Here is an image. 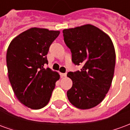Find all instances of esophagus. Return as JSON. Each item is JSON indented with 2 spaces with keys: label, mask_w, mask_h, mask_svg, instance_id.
Instances as JSON below:
<instances>
[{
  "label": "esophagus",
  "mask_w": 130,
  "mask_h": 130,
  "mask_svg": "<svg viewBox=\"0 0 130 130\" xmlns=\"http://www.w3.org/2000/svg\"><path fill=\"white\" fill-rule=\"evenodd\" d=\"M67 75V73H60V76L63 77V76H66Z\"/></svg>",
  "instance_id": "34e87169"
}]
</instances>
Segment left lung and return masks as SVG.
I'll use <instances>...</instances> for the list:
<instances>
[{
    "label": "left lung",
    "instance_id": "8db88e82",
    "mask_svg": "<svg viewBox=\"0 0 130 130\" xmlns=\"http://www.w3.org/2000/svg\"><path fill=\"white\" fill-rule=\"evenodd\" d=\"M62 32L73 63L83 65L81 70L68 73L72 81L68 100L78 109L93 108L102 102L111 85L116 65L113 44L108 35L91 24Z\"/></svg>",
    "mask_w": 130,
    "mask_h": 130
}]
</instances>
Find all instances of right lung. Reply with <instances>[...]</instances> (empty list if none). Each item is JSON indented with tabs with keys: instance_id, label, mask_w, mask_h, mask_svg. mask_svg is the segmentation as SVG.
<instances>
[{
	"instance_id": "obj_1",
	"label": "right lung",
	"mask_w": 130,
	"mask_h": 130,
	"mask_svg": "<svg viewBox=\"0 0 130 130\" xmlns=\"http://www.w3.org/2000/svg\"><path fill=\"white\" fill-rule=\"evenodd\" d=\"M58 30L31 28L14 37L7 51L8 77L19 102L32 109L48 103L59 74L50 68L46 55Z\"/></svg>"
}]
</instances>
